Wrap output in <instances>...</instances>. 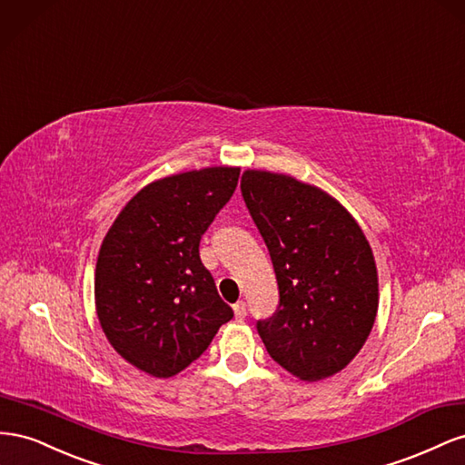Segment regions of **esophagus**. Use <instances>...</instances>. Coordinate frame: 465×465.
<instances>
[{
    "instance_id": "1",
    "label": "esophagus",
    "mask_w": 465,
    "mask_h": 465,
    "mask_svg": "<svg viewBox=\"0 0 465 465\" xmlns=\"http://www.w3.org/2000/svg\"><path fill=\"white\" fill-rule=\"evenodd\" d=\"M233 313H235L237 320H245V315H247V303H245L243 300L233 303Z\"/></svg>"
}]
</instances>
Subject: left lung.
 I'll return each instance as SVG.
<instances>
[{"instance_id": "left-lung-1", "label": "left lung", "mask_w": 465, "mask_h": 465, "mask_svg": "<svg viewBox=\"0 0 465 465\" xmlns=\"http://www.w3.org/2000/svg\"><path fill=\"white\" fill-rule=\"evenodd\" d=\"M242 194L281 300L272 317L257 322L264 347L303 381L341 372L378 313V269L362 228L337 198L284 173L247 169Z\"/></svg>"}]
</instances>
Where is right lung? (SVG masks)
Wrapping results in <instances>:
<instances>
[{"instance_id":"right-lung-1","label":"right lung","mask_w":465,"mask_h":465,"mask_svg":"<svg viewBox=\"0 0 465 465\" xmlns=\"http://www.w3.org/2000/svg\"><path fill=\"white\" fill-rule=\"evenodd\" d=\"M240 167L157 179L130 198L101 243L95 310L126 362L155 378L179 374L233 317L198 243L230 201Z\"/></svg>"}]
</instances>
